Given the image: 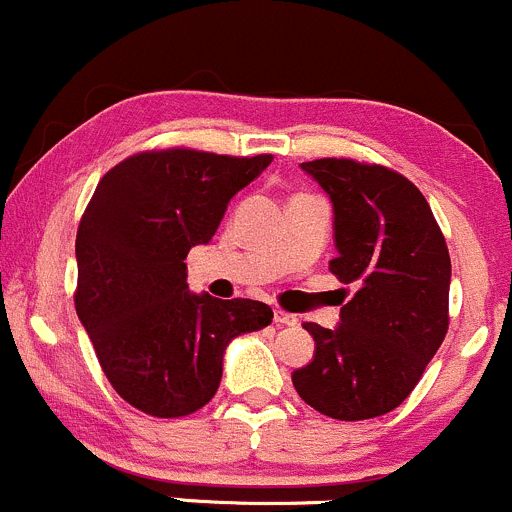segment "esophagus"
Here are the masks:
<instances>
[{
  "mask_svg": "<svg viewBox=\"0 0 512 512\" xmlns=\"http://www.w3.org/2000/svg\"><path fill=\"white\" fill-rule=\"evenodd\" d=\"M273 321H276L278 326H296L298 318L293 316V313H286V311H273Z\"/></svg>",
  "mask_w": 512,
  "mask_h": 512,
  "instance_id": "34e87169",
  "label": "esophagus"
}]
</instances>
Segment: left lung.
Here are the masks:
<instances>
[{"label": "left lung", "mask_w": 512, "mask_h": 512, "mask_svg": "<svg viewBox=\"0 0 512 512\" xmlns=\"http://www.w3.org/2000/svg\"><path fill=\"white\" fill-rule=\"evenodd\" d=\"M333 204L338 256L356 293L338 328L303 323L316 341L293 388L318 413L366 421L401 406L448 333L450 256L426 196L398 171L353 159L301 164Z\"/></svg>", "instance_id": "8db88e82"}]
</instances>
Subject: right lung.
I'll list each match as a JSON object with an SVG mask.
<instances>
[{"label":"right lung","mask_w":512,"mask_h":512,"mask_svg":"<svg viewBox=\"0 0 512 512\" xmlns=\"http://www.w3.org/2000/svg\"><path fill=\"white\" fill-rule=\"evenodd\" d=\"M271 161V154L141 151L106 171L86 206L74 306L104 376L146 416L204 408L231 338L271 323L261 301L191 293L184 263Z\"/></svg>","instance_id":"add662e5"}]
</instances>
